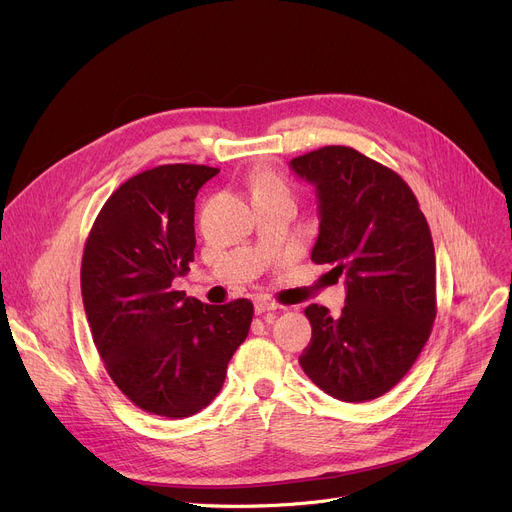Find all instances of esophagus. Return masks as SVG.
Instances as JSON below:
<instances>
[{
  "label": "esophagus",
  "mask_w": 512,
  "mask_h": 512,
  "mask_svg": "<svg viewBox=\"0 0 512 512\" xmlns=\"http://www.w3.org/2000/svg\"><path fill=\"white\" fill-rule=\"evenodd\" d=\"M254 308H256V314H264V312H275L281 308V304H277L275 300H266V298H258L254 302Z\"/></svg>",
  "instance_id": "obj_1"
}]
</instances>
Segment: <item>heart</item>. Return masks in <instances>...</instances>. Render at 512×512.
I'll list each match as a JSON object with an SVG mask.
<instances>
[{"label": "heart", "mask_w": 512, "mask_h": 512, "mask_svg": "<svg viewBox=\"0 0 512 512\" xmlns=\"http://www.w3.org/2000/svg\"><path fill=\"white\" fill-rule=\"evenodd\" d=\"M266 189H285L283 181L271 173V170H260L254 177V193L256 191H266Z\"/></svg>", "instance_id": "heart-1"}]
</instances>
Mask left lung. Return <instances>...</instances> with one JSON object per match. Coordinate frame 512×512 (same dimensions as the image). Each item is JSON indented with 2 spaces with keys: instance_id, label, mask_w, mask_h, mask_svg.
Masks as SVG:
<instances>
[{
  "instance_id": "obj_1",
  "label": "left lung",
  "mask_w": 512,
  "mask_h": 512,
  "mask_svg": "<svg viewBox=\"0 0 512 512\" xmlns=\"http://www.w3.org/2000/svg\"><path fill=\"white\" fill-rule=\"evenodd\" d=\"M316 187L321 227L312 262L346 275V306L333 316L310 304L304 373L342 402L389 392L431 335L435 250L427 218L406 181L346 145H325L289 162Z\"/></svg>"
}]
</instances>
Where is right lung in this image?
Wrapping results in <instances>:
<instances>
[{"label": "right lung", "instance_id": "1", "mask_svg": "<svg viewBox=\"0 0 512 512\" xmlns=\"http://www.w3.org/2000/svg\"><path fill=\"white\" fill-rule=\"evenodd\" d=\"M216 173L204 164L143 170L108 198L85 243L81 294L93 344L120 392L150 415L183 419L206 408L250 331V300L212 306L173 289L193 262V200Z\"/></svg>", "mask_w": 512, "mask_h": 512}]
</instances>
